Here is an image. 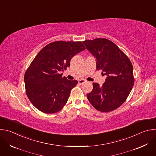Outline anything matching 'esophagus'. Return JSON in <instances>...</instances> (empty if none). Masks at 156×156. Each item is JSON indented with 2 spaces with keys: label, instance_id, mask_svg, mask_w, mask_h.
Returning a JSON list of instances; mask_svg holds the SVG:
<instances>
[{
  "label": "esophagus",
  "instance_id": "obj_1",
  "mask_svg": "<svg viewBox=\"0 0 156 156\" xmlns=\"http://www.w3.org/2000/svg\"><path fill=\"white\" fill-rule=\"evenodd\" d=\"M84 82H86V81L84 80H83V79H82V80H78V83L79 84H83V83H84Z\"/></svg>",
  "mask_w": 156,
  "mask_h": 156
}]
</instances>
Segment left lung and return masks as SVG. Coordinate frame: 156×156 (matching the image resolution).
<instances>
[{"instance_id": "left-lung-1", "label": "left lung", "mask_w": 156, "mask_h": 156, "mask_svg": "<svg viewBox=\"0 0 156 156\" xmlns=\"http://www.w3.org/2000/svg\"><path fill=\"white\" fill-rule=\"evenodd\" d=\"M83 42L96 58V70H101L107 76L102 86L93 83V90L87 94V98L101 112L114 110L126 101L134 85L131 62L116 44L108 39L97 38Z\"/></svg>"}]
</instances>
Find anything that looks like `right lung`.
<instances>
[{"instance_id":"right-lung-1","label":"right lung","mask_w":156,"mask_h":156,"mask_svg":"<svg viewBox=\"0 0 156 156\" xmlns=\"http://www.w3.org/2000/svg\"><path fill=\"white\" fill-rule=\"evenodd\" d=\"M85 49L81 41H58L37 54L24 76L27 95L36 108L54 114L64 107L78 81L62 77L61 72L69 67L73 56Z\"/></svg>"}]
</instances>
